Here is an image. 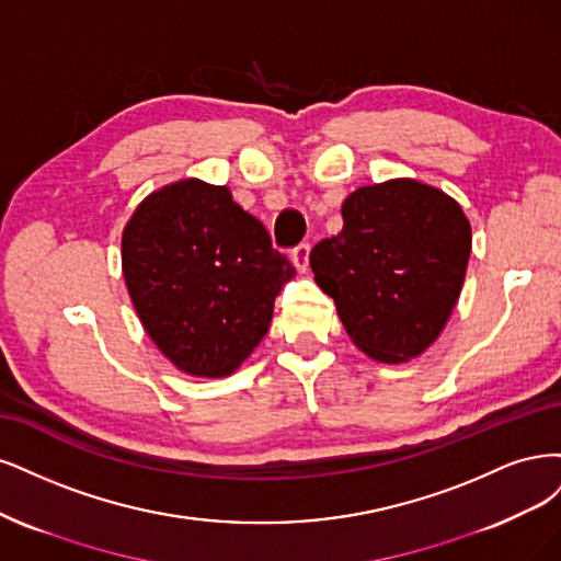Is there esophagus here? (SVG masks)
I'll return each mask as SVG.
<instances>
[{"label":"esophagus","instance_id":"1","mask_svg":"<svg viewBox=\"0 0 561 561\" xmlns=\"http://www.w3.org/2000/svg\"><path fill=\"white\" fill-rule=\"evenodd\" d=\"M291 261L298 267V273H305L307 265H310V244H298L291 251Z\"/></svg>","mask_w":561,"mask_h":561}]
</instances>
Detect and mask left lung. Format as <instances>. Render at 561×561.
Returning a JSON list of instances; mask_svg holds the SVG:
<instances>
[{"label":"left lung","instance_id":"1","mask_svg":"<svg viewBox=\"0 0 561 561\" xmlns=\"http://www.w3.org/2000/svg\"><path fill=\"white\" fill-rule=\"evenodd\" d=\"M473 234L461 205L410 176L356 188L310 254L350 340L379 364L422 356L461 296Z\"/></svg>","mask_w":561,"mask_h":561}]
</instances>
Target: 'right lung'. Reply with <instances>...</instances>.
<instances>
[{
	"mask_svg": "<svg viewBox=\"0 0 561 561\" xmlns=\"http://www.w3.org/2000/svg\"><path fill=\"white\" fill-rule=\"evenodd\" d=\"M123 279L144 331L193 377H226L259 347L296 270L228 186L182 179L144 197L123 228Z\"/></svg>",
	"mask_w": 561,
	"mask_h": 561,
	"instance_id": "right-lung-1",
	"label": "right lung"
}]
</instances>
